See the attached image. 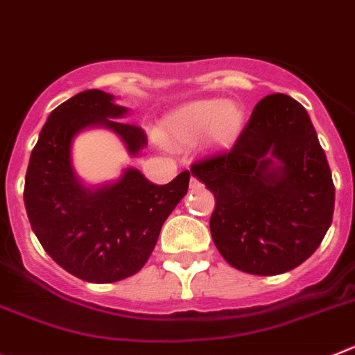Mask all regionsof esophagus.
<instances>
[{
	"mask_svg": "<svg viewBox=\"0 0 355 355\" xmlns=\"http://www.w3.org/2000/svg\"><path fill=\"white\" fill-rule=\"evenodd\" d=\"M190 188L191 190H199L200 188V181L197 180V178H193V175H191V180H190Z\"/></svg>",
	"mask_w": 355,
	"mask_h": 355,
	"instance_id": "esophagus-1",
	"label": "esophagus"
}]
</instances>
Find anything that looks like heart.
<instances>
[{"mask_svg":"<svg viewBox=\"0 0 355 355\" xmlns=\"http://www.w3.org/2000/svg\"><path fill=\"white\" fill-rule=\"evenodd\" d=\"M245 126V112L237 103L197 100L175 109L164 121V139L172 144H190L207 133L213 146H230Z\"/></svg>","mask_w":355,"mask_h":355,"instance_id":"heart-1","label":"heart"}]
</instances>
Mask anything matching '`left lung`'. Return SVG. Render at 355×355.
Instances as JSON below:
<instances>
[{
	"mask_svg": "<svg viewBox=\"0 0 355 355\" xmlns=\"http://www.w3.org/2000/svg\"><path fill=\"white\" fill-rule=\"evenodd\" d=\"M190 171L213 191L211 236L239 271L272 276L297 268L333 222L326 153L306 109L282 93L257 103L229 151L204 156Z\"/></svg>",
	"mask_w": 355,
	"mask_h": 355,
	"instance_id": "obj_1",
	"label": "left lung"
}]
</instances>
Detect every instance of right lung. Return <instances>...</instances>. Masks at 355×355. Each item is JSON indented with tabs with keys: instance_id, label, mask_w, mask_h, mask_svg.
Instances as JSON below:
<instances>
[{
	"instance_id": "1",
	"label": "right lung",
	"mask_w": 355,
	"mask_h": 355,
	"mask_svg": "<svg viewBox=\"0 0 355 355\" xmlns=\"http://www.w3.org/2000/svg\"><path fill=\"white\" fill-rule=\"evenodd\" d=\"M125 112L100 89L71 96L47 118L26 172L24 204L38 241L58 266L91 284H112L144 268L162 225L190 183L188 171L155 184L135 168L95 191L77 181L70 146L86 126L114 130L132 155L144 148V130L119 121Z\"/></svg>"
}]
</instances>
